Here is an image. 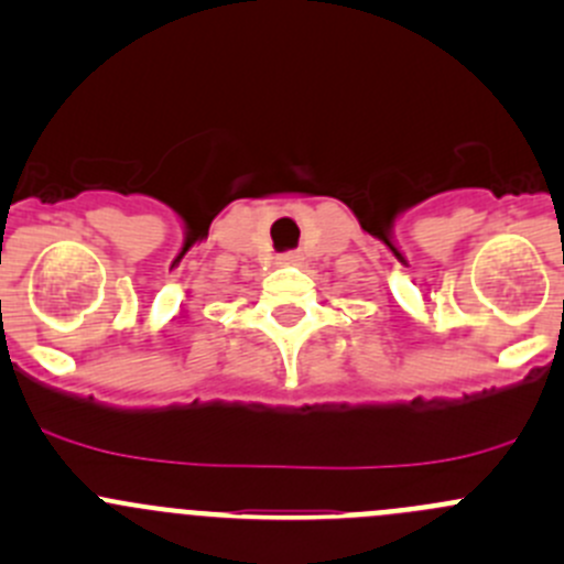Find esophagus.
I'll return each instance as SVG.
<instances>
[{
    "label": "esophagus",
    "instance_id": "1",
    "mask_svg": "<svg viewBox=\"0 0 564 564\" xmlns=\"http://www.w3.org/2000/svg\"><path fill=\"white\" fill-rule=\"evenodd\" d=\"M278 261H281V264H297V261H300V253H283L281 259H278Z\"/></svg>",
    "mask_w": 564,
    "mask_h": 564
}]
</instances>
